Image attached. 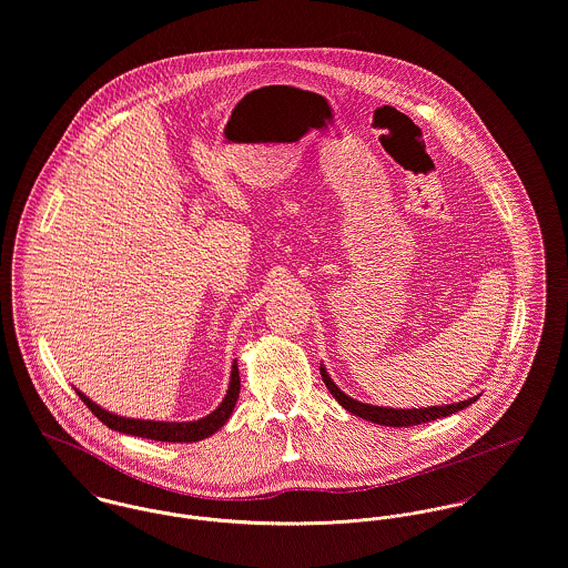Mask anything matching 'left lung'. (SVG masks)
I'll return each mask as SVG.
<instances>
[{"label":"left lung","mask_w":568,"mask_h":568,"mask_svg":"<svg viewBox=\"0 0 568 568\" xmlns=\"http://www.w3.org/2000/svg\"><path fill=\"white\" fill-rule=\"evenodd\" d=\"M320 375L324 385L328 387V392L333 394V398L351 414L364 418V420H371V423H377L383 427H414V425H423V423H432V420H438V418H446L464 407H468L470 403H475L479 396H473L468 400H459V403H450V405H434V407H420V409H394V407H378V405H368V403H362V400H355L351 398L348 394H344L335 381L328 377L326 368L320 364Z\"/></svg>","instance_id":"obj_1"}]
</instances>
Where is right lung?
<instances>
[{
    "label": "right lung",
    "instance_id": "right-lung-1",
    "mask_svg": "<svg viewBox=\"0 0 568 568\" xmlns=\"http://www.w3.org/2000/svg\"><path fill=\"white\" fill-rule=\"evenodd\" d=\"M75 394L82 398V403L113 432L128 434V436H136V438H148V440L159 442H197L213 436L217 429H222L226 425V420L231 418L235 403L240 398V371H237V362H233V371H231V381H229V389L226 396L222 398V403L217 405V409H213L209 416L200 418V420H190V423H163V420H141V418H126V416H118L113 412H106L104 407H100L98 403H93L87 394H82L80 389H75Z\"/></svg>",
    "mask_w": 568,
    "mask_h": 568
}]
</instances>
